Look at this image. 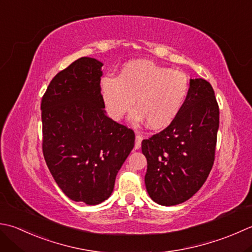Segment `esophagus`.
<instances>
[{
  "instance_id": "1",
  "label": "esophagus",
  "mask_w": 252,
  "mask_h": 252,
  "mask_svg": "<svg viewBox=\"0 0 252 252\" xmlns=\"http://www.w3.org/2000/svg\"><path fill=\"white\" fill-rule=\"evenodd\" d=\"M142 136L141 135H136L135 136V145H134V149L135 150H139L141 147V143H142Z\"/></svg>"
}]
</instances>
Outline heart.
<instances>
[{
  "label": "heart",
  "instance_id": "heart-1",
  "mask_svg": "<svg viewBox=\"0 0 252 252\" xmlns=\"http://www.w3.org/2000/svg\"><path fill=\"white\" fill-rule=\"evenodd\" d=\"M190 82L184 72L135 60L123 65L117 78L105 76L100 94L107 115L120 120L135 102L130 121H147L151 129L168 126L179 115L188 97Z\"/></svg>",
  "mask_w": 252,
  "mask_h": 252
}]
</instances>
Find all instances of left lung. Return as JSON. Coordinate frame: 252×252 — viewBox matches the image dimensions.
<instances>
[{"label": "left lung", "mask_w": 252, "mask_h": 252, "mask_svg": "<svg viewBox=\"0 0 252 252\" xmlns=\"http://www.w3.org/2000/svg\"><path fill=\"white\" fill-rule=\"evenodd\" d=\"M220 110L211 84L191 78L179 115L165 130L142 141L147 159L145 186L157 204L189 200L205 182L214 162Z\"/></svg>", "instance_id": "left-lung-1"}]
</instances>
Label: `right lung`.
<instances>
[{"instance_id": "add662e5", "label": "right lung", "mask_w": 252, "mask_h": 252, "mask_svg": "<svg viewBox=\"0 0 252 252\" xmlns=\"http://www.w3.org/2000/svg\"><path fill=\"white\" fill-rule=\"evenodd\" d=\"M103 64L83 57L59 72L41 101L42 151L63 193L96 205L111 195L134 147V132L107 117L100 94Z\"/></svg>"}]
</instances>
